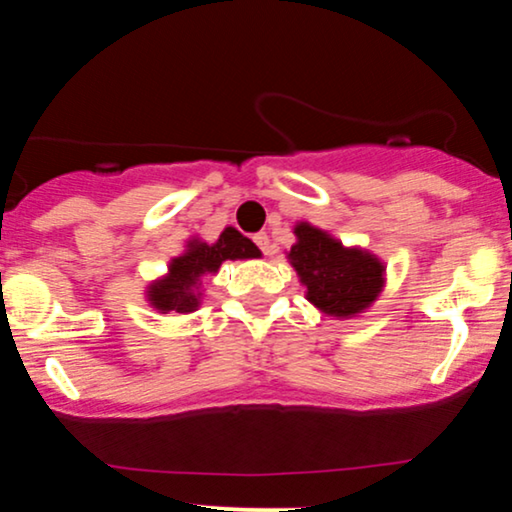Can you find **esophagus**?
I'll return each instance as SVG.
<instances>
[{
	"mask_svg": "<svg viewBox=\"0 0 512 512\" xmlns=\"http://www.w3.org/2000/svg\"><path fill=\"white\" fill-rule=\"evenodd\" d=\"M252 240H255L257 248L262 250V255H269V252H272V243H269V236H267V233H257V236L252 238Z\"/></svg>",
	"mask_w": 512,
	"mask_h": 512,
	"instance_id": "1",
	"label": "esophagus"
}]
</instances>
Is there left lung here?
<instances>
[{
  "instance_id": "1",
  "label": "left lung",
  "mask_w": 512,
  "mask_h": 512,
  "mask_svg": "<svg viewBox=\"0 0 512 512\" xmlns=\"http://www.w3.org/2000/svg\"><path fill=\"white\" fill-rule=\"evenodd\" d=\"M296 236L298 243L291 248L289 260L317 308L346 317L361 313L375 301L383 286V264L375 257L342 248V243L308 223L296 228Z\"/></svg>"
}]
</instances>
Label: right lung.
I'll return each instance as SVG.
<instances>
[{"label":"right lung","instance_id":"add662e5","mask_svg":"<svg viewBox=\"0 0 512 512\" xmlns=\"http://www.w3.org/2000/svg\"><path fill=\"white\" fill-rule=\"evenodd\" d=\"M260 257V250L250 238L240 236L236 228H226L214 245L192 243L185 255L173 260L170 274L163 281L151 286L149 301L158 310H175V313H190L197 308V296L192 286L204 272H216L223 260H248Z\"/></svg>","mask_w":512,"mask_h":512}]
</instances>
